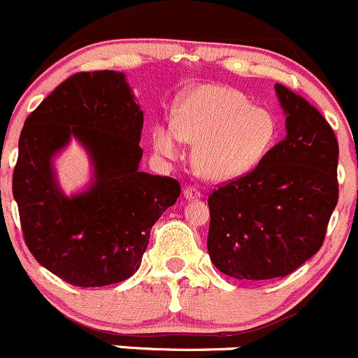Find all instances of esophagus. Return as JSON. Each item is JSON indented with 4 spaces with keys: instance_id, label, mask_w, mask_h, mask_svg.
Returning <instances> with one entry per match:
<instances>
[{
    "instance_id": "obj_1",
    "label": "esophagus",
    "mask_w": 358,
    "mask_h": 358,
    "mask_svg": "<svg viewBox=\"0 0 358 358\" xmlns=\"http://www.w3.org/2000/svg\"><path fill=\"white\" fill-rule=\"evenodd\" d=\"M184 198L186 200H198V198H201V191L196 186H186L184 187Z\"/></svg>"
}]
</instances>
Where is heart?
<instances>
[{
    "mask_svg": "<svg viewBox=\"0 0 358 358\" xmlns=\"http://www.w3.org/2000/svg\"><path fill=\"white\" fill-rule=\"evenodd\" d=\"M278 122L239 91L200 86L179 99L174 124H157L153 146L176 157L179 141L194 145L191 164L201 179L224 182L250 174L271 152Z\"/></svg>",
    "mask_w": 358,
    "mask_h": 358,
    "instance_id": "obj_1",
    "label": "heart"
}]
</instances>
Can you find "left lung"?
I'll return each instance as SVG.
<instances>
[{"label": "left lung", "instance_id": "left-lung-1", "mask_svg": "<svg viewBox=\"0 0 358 358\" xmlns=\"http://www.w3.org/2000/svg\"><path fill=\"white\" fill-rule=\"evenodd\" d=\"M286 138L250 174L208 196L206 248L220 272L245 281L285 278L314 257L338 203V139L319 110L275 84Z\"/></svg>", "mask_w": 358, "mask_h": 358}]
</instances>
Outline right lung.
Here are the masks:
<instances>
[{"label": "right lung", "instance_id": "1", "mask_svg": "<svg viewBox=\"0 0 358 358\" xmlns=\"http://www.w3.org/2000/svg\"><path fill=\"white\" fill-rule=\"evenodd\" d=\"M143 112L122 72L73 73L27 117L18 139L13 198L34 259L80 288L115 285L138 271L150 231L180 184L139 171ZM76 137L94 164L86 192L65 197L52 157Z\"/></svg>", "mask_w": 358, "mask_h": 358}]
</instances>
